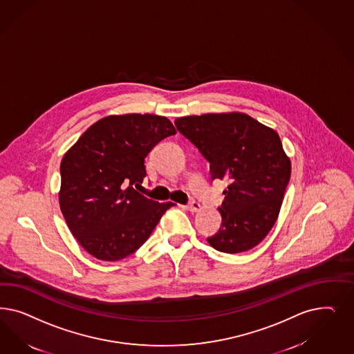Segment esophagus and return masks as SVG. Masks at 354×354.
Here are the masks:
<instances>
[{
	"label": "esophagus",
	"instance_id": "34e87169",
	"mask_svg": "<svg viewBox=\"0 0 354 354\" xmlns=\"http://www.w3.org/2000/svg\"><path fill=\"white\" fill-rule=\"evenodd\" d=\"M185 208H186L187 211H190V212H196V211L201 209V205H199L198 202H190L189 205H185Z\"/></svg>",
	"mask_w": 354,
	"mask_h": 354
}]
</instances>
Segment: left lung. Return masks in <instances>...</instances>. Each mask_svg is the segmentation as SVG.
<instances>
[{
  "label": "left lung",
  "instance_id": "obj_1",
  "mask_svg": "<svg viewBox=\"0 0 354 354\" xmlns=\"http://www.w3.org/2000/svg\"><path fill=\"white\" fill-rule=\"evenodd\" d=\"M174 124L208 160L211 178L230 181L218 208L221 227L208 243L228 254L250 250L274 227L290 178L279 134L240 112L187 115Z\"/></svg>",
  "mask_w": 354,
  "mask_h": 354
}]
</instances>
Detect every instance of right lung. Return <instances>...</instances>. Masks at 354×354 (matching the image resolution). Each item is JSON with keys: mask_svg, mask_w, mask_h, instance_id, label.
I'll use <instances>...</instances> for the list:
<instances>
[{"mask_svg": "<svg viewBox=\"0 0 354 354\" xmlns=\"http://www.w3.org/2000/svg\"><path fill=\"white\" fill-rule=\"evenodd\" d=\"M173 134L162 115H108L64 155L59 208L73 236L96 259L115 262L137 251L173 205L136 190L146 177L149 151Z\"/></svg>", "mask_w": 354, "mask_h": 354, "instance_id": "right-lung-1", "label": "right lung"}]
</instances>
